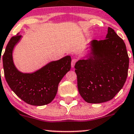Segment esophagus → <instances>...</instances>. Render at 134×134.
Listing matches in <instances>:
<instances>
[{
    "instance_id": "1",
    "label": "esophagus",
    "mask_w": 134,
    "mask_h": 134,
    "mask_svg": "<svg viewBox=\"0 0 134 134\" xmlns=\"http://www.w3.org/2000/svg\"><path fill=\"white\" fill-rule=\"evenodd\" d=\"M77 62V58H73V59H72V61H71V66H72V68L74 66L75 64H76Z\"/></svg>"
}]
</instances>
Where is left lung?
Returning <instances> with one entry per match:
<instances>
[{
  "mask_svg": "<svg viewBox=\"0 0 134 134\" xmlns=\"http://www.w3.org/2000/svg\"><path fill=\"white\" fill-rule=\"evenodd\" d=\"M105 38L91 41L90 57L74 66L79 92L88 103L112 99L127 77L129 59L124 41L110 27Z\"/></svg>",
  "mask_w": 134,
  "mask_h": 134,
  "instance_id": "left-lung-1",
  "label": "left lung"
}]
</instances>
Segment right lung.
Listing matches in <instances>:
<instances>
[{
  "mask_svg": "<svg viewBox=\"0 0 134 134\" xmlns=\"http://www.w3.org/2000/svg\"><path fill=\"white\" fill-rule=\"evenodd\" d=\"M21 37L18 34L12 37L3 55L5 79L13 91L26 103L36 106L46 105L55 97L58 84L70 70L71 57L51 62L34 73H22L14 66L12 57L14 46Z\"/></svg>",
  "mask_w": 134,
  "mask_h": 134,
  "instance_id": "obj_1",
  "label": "right lung"
}]
</instances>
